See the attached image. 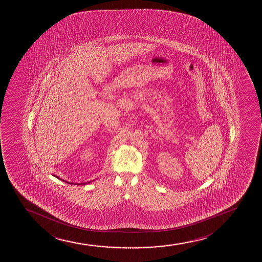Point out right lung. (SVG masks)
<instances>
[{
	"label": "right lung",
	"instance_id": "obj_1",
	"mask_svg": "<svg viewBox=\"0 0 262 262\" xmlns=\"http://www.w3.org/2000/svg\"><path fill=\"white\" fill-rule=\"evenodd\" d=\"M55 176V175H54ZM56 177V176H55ZM57 179H59L58 177H56ZM59 180H61V179H59ZM62 181H64L65 183H68V184H70V185H73L74 183L71 182H68V181H65V180H62ZM91 181H89V182L86 183H81V184H75V185H87V184H89V183H91Z\"/></svg>",
	"mask_w": 262,
	"mask_h": 262
}]
</instances>
